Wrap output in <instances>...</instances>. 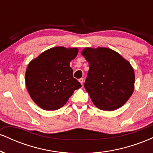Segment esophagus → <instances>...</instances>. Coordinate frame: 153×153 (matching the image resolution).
Wrapping results in <instances>:
<instances>
[{"label": "esophagus", "instance_id": "obj_1", "mask_svg": "<svg viewBox=\"0 0 153 153\" xmlns=\"http://www.w3.org/2000/svg\"><path fill=\"white\" fill-rule=\"evenodd\" d=\"M78 80H79V82H80V84H81V85L83 84V78H80Z\"/></svg>", "mask_w": 153, "mask_h": 153}]
</instances>
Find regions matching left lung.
Returning a JSON list of instances; mask_svg holds the SVG:
<instances>
[{
  "label": "left lung",
  "instance_id": "left-lung-1",
  "mask_svg": "<svg viewBox=\"0 0 153 153\" xmlns=\"http://www.w3.org/2000/svg\"><path fill=\"white\" fill-rule=\"evenodd\" d=\"M82 55L89 65L84 87L94 104L103 111L122 107L134 88V72L130 63L106 47H85Z\"/></svg>",
  "mask_w": 153,
  "mask_h": 153
}]
</instances>
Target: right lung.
Segmentation results:
<instances>
[{"instance_id": "1", "label": "right lung", "mask_w": 153, "mask_h": 153, "mask_svg": "<svg viewBox=\"0 0 153 153\" xmlns=\"http://www.w3.org/2000/svg\"><path fill=\"white\" fill-rule=\"evenodd\" d=\"M78 48L52 47L31 61L26 68L25 82L31 98L47 111L60 108L81 84L73 78L70 62Z\"/></svg>"}]
</instances>
